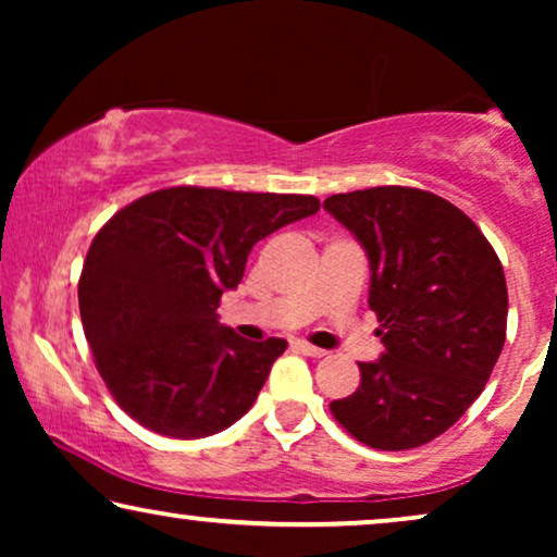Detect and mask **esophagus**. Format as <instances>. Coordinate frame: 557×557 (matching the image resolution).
<instances>
[{
	"mask_svg": "<svg viewBox=\"0 0 557 557\" xmlns=\"http://www.w3.org/2000/svg\"><path fill=\"white\" fill-rule=\"evenodd\" d=\"M294 347L299 349L301 355H307V357H324L326 355V349H322V347H314V345H309V342H294Z\"/></svg>",
	"mask_w": 557,
	"mask_h": 557,
	"instance_id": "34e87169",
	"label": "esophagus"
}]
</instances>
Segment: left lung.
Returning a JSON list of instances; mask_svg holds the SVG:
<instances>
[{
	"instance_id": "8db88e82",
	"label": "left lung",
	"mask_w": 557,
	"mask_h": 557,
	"mask_svg": "<svg viewBox=\"0 0 557 557\" xmlns=\"http://www.w3.org/2000/svg\"><path fill=\"white\" fill-rule=\"evenodd\" d=\"M324 210L370 261L385 352L330 410L357 441L406 451L451 429L479 398L507 334V281L474 220L413 187L332 195Z\"/></svg>"
}]
</instances>
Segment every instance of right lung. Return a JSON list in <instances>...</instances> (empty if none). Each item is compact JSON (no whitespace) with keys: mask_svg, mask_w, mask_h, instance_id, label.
I'll use <instances>...</instances> for the list:
<instances>
[{"mask_svg":"<svg viewBox=\"0 0 557 557\" xmlns=\"http://www.w3.org/2000/svg\"><path fill=\"white\" fill-rule=\"evenodd\" d=\"M311 195L166 187L119 210L78 281L83 332L124 413L172 438L225 431L253 406L286 339L248 342L218 322L250 248L314 215Z\"/></svg>","mask_w":557,"mask_h":557,"instance_id":"1","label":"right lung"}]
</instances>
